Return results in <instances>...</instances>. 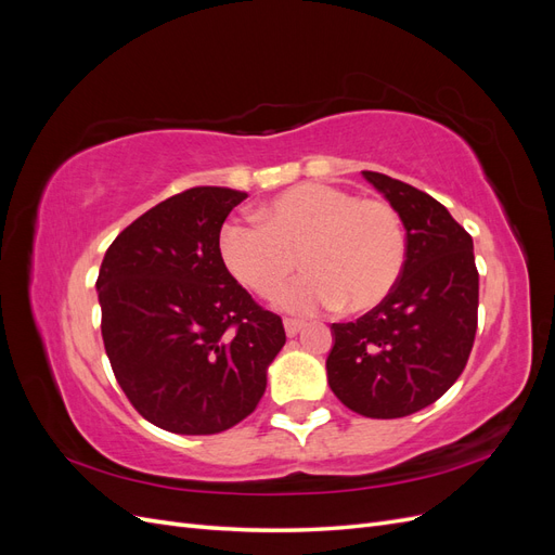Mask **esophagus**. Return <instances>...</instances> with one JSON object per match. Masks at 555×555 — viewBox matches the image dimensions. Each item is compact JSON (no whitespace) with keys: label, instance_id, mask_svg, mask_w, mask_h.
<instances>
[{"label":"esophagus","instance_id":"esophagus-1","mask_svg":"<svg viewBox=\"0 0 555 555\" xmlns=\"http://www.w3.org/2000/svg\"><path fill=\"white\" fill-rule=\"evenodd\" d=\"M304 322L300 319H284V331H287L289 338H294V335H298L300 331H304Z\"/></svg>","mask_w":555,"mask_h":555}]
</instances>
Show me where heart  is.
I'll use <instances>...</instances> for the list:
<instances>
[{
  "label": "heart",
  "mask_w": 555,
  "mask_h": 555,
  "mask_svg": "<svg viewBox=\"0 0 555 555\" xmlns=\"http://www.w3.org/2000/svg\"><path fill=\"white\" fill-rule=\"evenodd\" d=\"M259 222H227L217 241L220 259L243 287L273 298L300 257L308 275L280 298L289 312H367L396 289L405 268V229L386 201L306 182L268 201Z\"/></svg>",
  "instance_id": "b5f03b06"
}]
</instances>
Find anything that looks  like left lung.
Wrapping results in <instances>:
<instances>
[{
	"label": "left lung",
	"mask_w": 555,
	"mask_h": 555,
	"mask_svg": "<svg viewBox=\"0 0 555 555\" xmlns=\"http://www.w3.org/2000/svg\"><path fill=\"white\" fill-rule=\"evenodd\" d=\"M363 178L398 212L408 257L377 308L331 326L326 373L351 412L398 418L433 405L461 377L477 333L479 273L473 236L440 201L384 173Z\"/></svg>",
	"instance_id": "1"
}]
</instances>
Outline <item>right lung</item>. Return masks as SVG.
<instances>
[{
	"instance_id": "obj_1",
	"label": "right lung",
	"mask_w": 555,
	"mask_h": 555,
	"mask_svg": "<svg viewBox=\"0 0 555 555\" xmlns=\"http://www.w3.org/2000/svg\"><path fill=\"white\" fill-rule=\"evenodd\" d=\"M247 194L192 188L133 220L106 249L96 294L104 347L137 412L169 433L215 435L255 412L284 347L282 319L220 259Z\"/></svg>"
}]
</instances>
